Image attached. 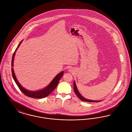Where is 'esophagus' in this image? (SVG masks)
<instances>
[{
    "label": "esophagus",
    "instance_id": "1",
    "mask_svg": "<svg viewBox=\"0 0 132 132\" xmlns=\"http://www.w3.org/2000/svg\"><path fill=\"white\" fill-rule=\"evenodd\" d=\"M69 71L70 73H72L73 72V69H72V68H70V69H69Z\"/></svg>",
    "mask_w": 132,
    "mask_h": 132
}]
</instances>
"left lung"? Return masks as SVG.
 I'll return each mask as SVG.
<instances>
[{"label": "left lung", "mask_w": 132, "mask_h": 132, "mask_svg": "<svg viewBox=\"0 0 132 132\" xmlns=\"http://www.w3.org/2000/svg\"><path fill=\"white\" fill-rule=\"evenodd\" d=\"M74 92L77 95V96L79 97V99H80L82 101H86V102H100L101 101H93V100H88L85 97H84L82 95L80 94L77 89L76 85L75 82H74Z\"/></svg>", "instance_id": "obj_1"}]
</instances>
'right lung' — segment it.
<instances>
[{"instance_id":"1","label":"right lung","mask_w":132,"mask_h":132,"mask_svg":"<svg viewBox=\"0 0 132 132\" xmlns=\"http://www.w3.org/2000/svg\"><path fill=\"white\" fill-rule=\"evenodd\" d=\"M22 42H23V40H22L18 46H17V48L16 49L15 52L13 53L12 59V62H11V66H13L14 58V56L15 54V52ZM11 71H12V74L13 78L14 79V80L15 81L16 84L18 86L20 90L26 96L30 97H32V98H44V97L47 96L48 95H49L54 90V89L56 88L58 84V82L59 81L60 79L63 76V73H64L63 71H62L61 72H60V73L57 74L55 77V78L53 79V80L51 82L50 84L44 89H43L42 90H38V91H30V90H27L19 84V82L18 81L17 78L15 76L13 68H11Z\"/></svg>"}]
</instances>
